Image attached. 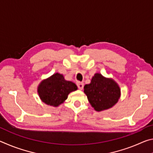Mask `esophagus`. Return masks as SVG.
<instances>
[{
	"instance_id": "34e87169",
	"label": "esophagus",
	"mask_w": 153,
	"mask_h": 153,
	"mask_svg": "<svg viewBox=\"0 0 153 153\" xmlns=\"http://www.w3.org/2000/svg\"><path fill=\"white\" fill-rule=\"evenodd\" d=\"M77 87L79 90H82L84 88V83L83 82H78L77 83Z\"/></svg>"
}]
</instances>
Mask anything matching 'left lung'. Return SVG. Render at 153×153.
<instances>
[{"label":"left lung","instance_id":"left-lung-1","mask_svg":"<svg viewBox=\"0 0 153 153\" xmlns=\"http://www.w3.org/2000/svg\"><path fill=\"white\" fill-rule=\"evenodd\" d=\"M84 88L90 104L97 111L113 107L121 97V89L117 83L98 73L94 74L91 82L85 85Z\"/></svg>","mask_w":153,"mask_h":153}]
</instances>
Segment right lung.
<instances>
[{
  "label": "right lung",
  "mask_w": 153,
  "mask_h": 153,
  "mask_svg": "<svg viewBox=\"0 0 153 153\" xmlns=\"http://www.w3.org/2000/svg\"><path fill=\"white\" fill-rule=\"evenodd\" d=\"M77 90L76 84L65 79L63 74L56 73L43 79L38 86V94L45 104L56 107L63 103L70 92Z\"/></svg>",
  "instance_id": "1"
}]
</instances>
